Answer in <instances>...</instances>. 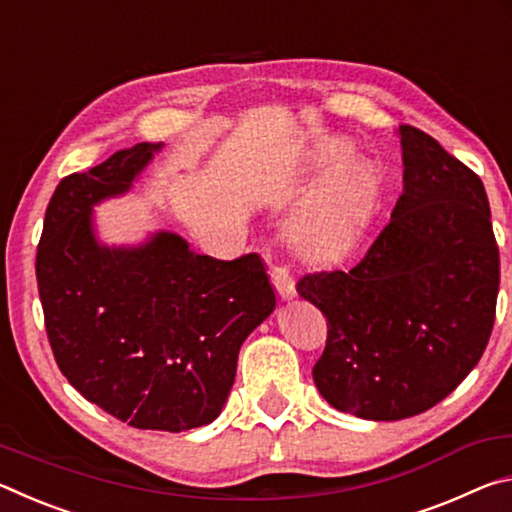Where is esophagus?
Segmentation results:
<instances>
[{
	"label": "esophagus",
	"mask_w": 512,
	"mask_h": 512,
	"mask_svg": "<svg viewBox=\"0 0 512 512\" xmlns=\"http://www.w3.org/2000/svg\"><path fill=\"white\" fill-rule=\"evenodd\" d=\"M271 282L277 291V296L282 300H289L296 296V282H293V275L287 266H280V264H271Z\"/></svg>",
	"instance_id": "34e87169"
}]
</instances>
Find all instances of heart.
I'll return each instance as SVG.
<instances>
[{
  "label": "heart",
  "instance_id": "heart-1",
  "mask_svg": "<svg viewBox=\"0 0 512 512\" xmlns=\"http://www.w3.org/2000/svg\"><path fill=\"white\" fill-rule=\"evenodd\" d=\"M341 146L327 149V160H339ZM375 196V176L366 164H354L336 171L311 198L293 232L309 244H341L352 239Z\"/></svg>",
  "mask_w": 512,
  "mask_h": 512
}]
</instances>
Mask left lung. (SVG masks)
<instances>
[{
  "instance_id": "8db88e82",
  "label": "left lung",
  "mask_w": 512,
  "mask_h": 512,
  "mask_svg": "<svg viewBox=\"0 0 512 512\" xmlns=\"http://www.w3.org/2000/svg\"><path fill=\"white\" fill-rule=\"evenodd\" d=\"M404 194L350 271L302 275L323 311L320 395L363 420L436 406L483 357L497 314L499 246L481 178L431 135L402 124Z\"/></svg>"
}]
</instances>
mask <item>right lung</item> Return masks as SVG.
<instances>
[{"instance_id": "add662e5", "label": "right lung", "mask_w": 512, "mask_h": 512, "mask_svg": "<svg viewBox=\"0 0 512 512\" xmlns=\"http://www.w3.org/2000/svg\"><path fill=\"white\" fill-rule=\"evenodd\" d=\"M142 142L60 180L47 205L36 277L58 368L85 400L135 429L187 431L221 413L246 336L275 309L257 253L196 255L169 232L101 248L90 207L131 187Z\"/></svg>"}]
</instances>
